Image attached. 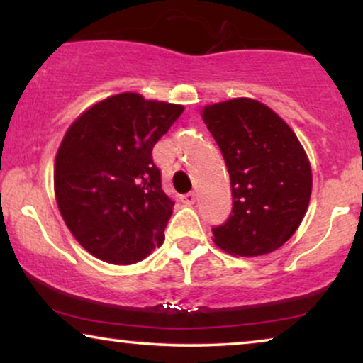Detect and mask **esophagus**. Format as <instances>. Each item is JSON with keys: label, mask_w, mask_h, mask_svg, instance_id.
Instances as JSON below:
<instances>
[{"label": "esophagus", "mask_w": 363, "mask_h": 363, "mask_svg": "<svg viewBox=\"0 0 363 363\" xmlns=\"http://www.w3.org/2000/svg\"><path fill=\"white\" fill-rule=\"evenodd\" d=\"M182 201L185 203V205H193V203L196 201V195L193 191L185 193V195H182Z\"/></svg>", "instance_id": "esophagus-1"}]
</instances>
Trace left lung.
<instances>
[{"instance_id":"8db88e82","label":"left lung","mask_w":363,"mask_h":363,"mask_svg":"<svg viewBox=\"0 0 363 363\" xmlns=\"http://www.w3.org/2000/svg\"><path fill=\"white\" fill-rule=\"evenodd\" d=\"M225 158L233 210L213 228V241L235 256L276 251L299 228L309 206L312 172L291 127L264 104L240 97L201 112Z\"/></svg>"}]
</instances>
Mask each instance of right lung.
Instances as JSON below:
<instances>
[{"label":"right lung","mask_w":363,"mask_h":363,"mask_svg":"<svg viewBox=\"0 0 363 363\" xmlns=\"http://www.w3.org/2000/svg\"><path fill=\"white\" fill-rule=\"evenodd\" d=\"M185 111L123 92L87 108L67 128L54 191L74 238L111 264H133L165 240L173 200L163 191L153 145Z\"/></svg>","instance_id":"1"}]
</instances>
